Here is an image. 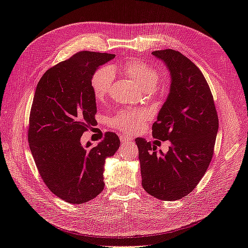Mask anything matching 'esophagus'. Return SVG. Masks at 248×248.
Wrapping results in <instances>:
<instances>
[{
    "label": "esophagus",
    "mask_w": 248,
    "mask_h": 248,
    "mask_svg": "<svg viewBox=\"0 0 248 248\" xmlns=\"http://www.w3.org/2000/svg\"><path fill=\"white\" fill-rule=\"evenodd\" d=\"M132 141H133V139L131 137H128V136L121 137V142H123V144H127V142H132Z\"/></svg>",
    "instance_id": "34e87169"
}]
</instances>
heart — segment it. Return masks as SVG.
I'll use <instances>...</instances> for the list:
<instances>
[{
	"label": "heart",
	"mask_w": 248,
	"mask_h": 248,
	"mask_svg": "<svg viewBox=\"0 0 248 248\" xmlns=\"http://www.w3.org/2000/svg\"><path fill=\"white\" fill-rule=\"evenodd\" d=\"M124 71L142 90L152 91L158 84L159 73L153 67L140 61H131L124 65ZM114 79V71L108 66H104L97 70L92 77L91 87L97 99H103L107 96ZM150 112L147 109L120 110L110 119V124L124 132H134L144 126Z\"/></svg>",
	"instance_id": "b5f03b06"
}]
</instances>
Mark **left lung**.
Returning a JSON list of instances; mask_svg holds the SVG:
<instances>
[{"instance_id":"1","label":"left lung","mask_w":248,"mask_h":248,"mask_svg":"<svg viewBox=\"0 0 248 248\" xmlns=\"http://www.w3.org/2000/svg\"><path fill=\"white\" fill-rule=\"evenodd\" d=\"M152 54L167 64L171 84L152 126L153 138L170 140L167 154L138 138L141 185L151 196L176 201L189 194L206 174L214 154L218 116L208 82L199 67L174 49Z\"/></svg>"}]
</instances>
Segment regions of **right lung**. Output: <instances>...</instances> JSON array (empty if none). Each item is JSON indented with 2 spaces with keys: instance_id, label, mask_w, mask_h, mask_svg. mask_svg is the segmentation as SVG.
<instances>
[{
  "instance_id": "add662e5",
  "label": "right lung",
  "mask_w": 248,
  "mask_h": 248,
  "mask_svg": "<svg viewBox=\"0 0 248 248\" xmlns=\"http://www.w3.org/2000/svg\"><path fill=\"white\" fill-rule=\"evenodd\" d=\"M115 56L79 51L50 67L36 88L29 119L30 149L48 189L70 204L91 201L103 190L104 161L120 146L110 131L96 147L80 144L82 133L96 123L92 77Z\"/></svg>"
}]
</instances>
